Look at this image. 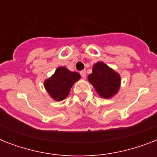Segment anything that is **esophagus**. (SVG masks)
<instances>
[{
  "label": "esophagus",
  "instance_id": "34e87169",
  "mask_svg": "<svg viewBox=\"0 0 157 157\" xmlns=\"http://www.w3.org/2000/svg\"><path fill=\"white\" fill-rule=\"evenodd\" d=\"M80 74H81V77H83V78H86V72L85 70H82V71H80Z\"/></svg>",
  "mask_w": 157,
  "mask_h": 157
}]
</instances>
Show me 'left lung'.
I'll list each match as a JSON object with an SVG mask.
<instances>
[{"label": "left lung", "instance_id": "1", "mask_svg": "<svg viewBox=\"0 0 157 157\" xmlns=\"http://www.w3.org/2000/svg\"><path fill=\"white\" fill-rule=\"evenodd\" d=\"M88 81L98 95L103 98H111L116 95L119 92L121 83L120 74L103 62L94 64Z\"/></svg>", "mask_w": 157, "mask_h": 157}]
</instances>
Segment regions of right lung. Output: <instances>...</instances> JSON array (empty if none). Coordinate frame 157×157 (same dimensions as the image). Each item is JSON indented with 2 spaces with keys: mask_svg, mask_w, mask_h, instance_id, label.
Returning <instances> with one entry per match:
<instances>
[{
  "mask_svg": "<svg viewBox=\"0 0 157 157\" xmlns=\"http://www.w3.org/2000/svg\"><path fill=\"white\" fill-rule=\"evenodd\" d=\"M81 79V75L66 67H59L54 73L44 81L48 94L54 101H62L68 96L71 87Z\"/></svg>",
  "mask_w": 157,
  "mask_h": 157,
  "instance_id": "obj_1",
  "label": "right lung"
}]
</instances>
